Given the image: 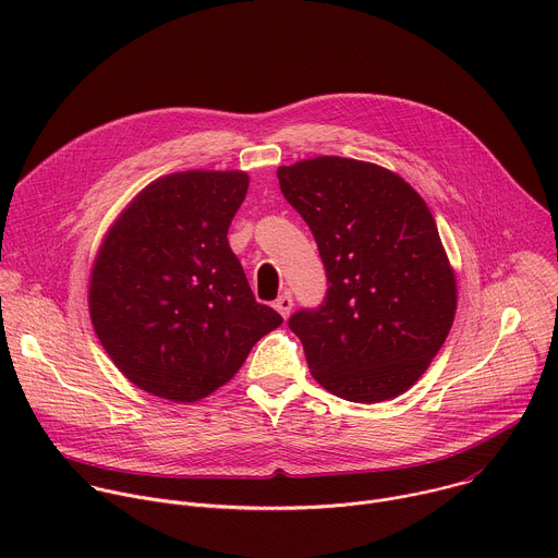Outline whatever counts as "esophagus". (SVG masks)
<instances>
[{"label": "esophagus", "instance_id": "34e87169", "mask_svg": "<svg viewBox=\"0 0 558 558\" xmlns=\"http://www.w3.org/2000/svg\"><path fill=\"white\" fill-rule=\"evenodd\" d=\"M274 306L278 308V313H280L282 317H289V313H291V308H293V298H291V293H282V295L274 302Z\"/></svg>", "mask_w": 558, "mask_h": 558}]
</instances>
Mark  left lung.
<instances>
[{"label": "left lung", "instance_id": "left-lung-1", "mask_svg": "<svg viewBox=\"0 0 558 558\" xmlns=\"http://www.w3.org/2000/svg\"><path fill=\"white\" fill-rule=\"evenodd\" d=\"M278 181L329 280L325 304L289 320L311 375L357 404L407 392L457 311L454 269L428 205L400 174L344 156L280 166Z\"/></svg>", "mask_w": 558, "mask_h": 558}]
</instances>
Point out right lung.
Here are the masks:
<instances>
[{
    "label": "right lung",
    "instance_id": "add662e5",
    "mask_svg": "<svg viewBox=\"0 0 558 558\" xmlns=\"http://www.w3.org/2000/svg\"><path fill=\"white\" fill-rule=\"evenodd\" d=\"M247 187L241 170L161 177L123 207L99 245L88 287L95 333L114 366L161 400H203L282 325L256 302L227 243Z\"/></svg>",
    "mask_w": 558,
    "mask_h": 558
}]
</instances>
